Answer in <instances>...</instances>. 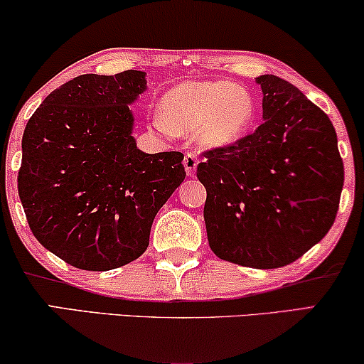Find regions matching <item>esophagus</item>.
I'll return each mask as SVG.
<instances>
[{
  "mask_svg": "<svg viewBox=\"0 0 364 364\" xmlns=\"http://www.w3.org/2000/svg\"><path fill=\"white\" fill-rule=\"evenodd\" d=\"M197 164H198V159H197L196 154L187 152L186 156H183V166H186V172H187V176H188V177H193V176H196Z\"/></svg>",
  "mask_w": 364,
  "mask_h": 364,
  "instance_id": "34e87169",
  "label": "esophagus"
}]
</instances>
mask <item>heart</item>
<instances>
[{
  "label": "heart",
  "instance_id": "1",
  "mask_svg": "<svg viewBox=\"0 0 364 364\" xmlns=\"http://www.w3.org/2000/svg\"><path fill=\"white\" fill-rule=\"evenodd\" d=\"M255 116V101L232 81H191L162 97L161 127L177 134L196 132L205 147L237 142Z\"/></svg>",
  "mask_w": 364,
  "mask_h": 364
}]
</instances>
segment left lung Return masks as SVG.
<instances>
[{"label": "left lung", "mask_w": 364, "mask_h": 364, "mask_svg": "<svg viewBox=\"0 0 364 364\" xmlns=\"http://www.w3.org/2000/svg\"><path fill=\"white\" fill-rule=\"evenodd\" d=\"M263 124L227 147L203 152L197 178L208 245L250 268L295 262L330 230L345 182L330 117L285 79L257 77Z\"/></svg>", "instance_id": "8db88e82"}]
</instances>
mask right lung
<instances>
[{
    "instance_id": "1",
    "label": "right lung",
    "mask_w": 364,
    "mask_h": 364,
    "mask_svg": "<svg viewBox=\"0 0 364 364\" xmlns=\"http://www.w3.org/2000/svg\"><path fill=\"white\" fill-rule=\"evenodd\" d=\"M146 84L134 69L82 74L54 89L24 129L18 192L29 228L81 270L141 257L157 212L186 178L182 152L136 146L129 104Z\"/></svg>"
}]
</instances>
